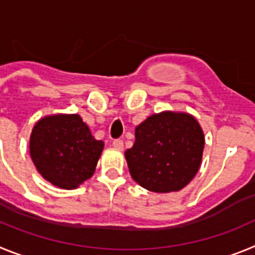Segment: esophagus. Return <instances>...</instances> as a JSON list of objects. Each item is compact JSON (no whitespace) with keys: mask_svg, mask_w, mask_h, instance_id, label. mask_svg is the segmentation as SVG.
Wrapping results in <instances>:
<instances>
[{"mask_svg":"<svg viewBox=\"0 0 255 255\" xmlns=\"http://www.w3.org/2000/svg\"><path fill=\"white\" fill-rule=\"evenodd\" d=\"M112 145H114V147L116 148V149H119V150L124 149V141L121 140V139H116V140H114Z\"/></svg>","mask_w":255,"mask_h":255,"instance_id":"1","label":"esophagus"}]
</instances>
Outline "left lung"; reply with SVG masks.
Returning <instances> with one entry per match:
<instances>
[{
	"label": "left lung",
	"instance_id": "left-lung-1",
	"mask_svg": "<svg viewBox=\"0 0 255 255\" xmlns=\"http://www.w3.org/2000/svg\"><path fill=\"white\" fill-rule=\"evenodd\" d=\"M203 149V129L193 115L162 111L135 128V143L125 158L135 182L154 193H171L194 179Z\"/></svg>",
	"mask_w": 255,
	"mask_h": 255
}]
</instances>
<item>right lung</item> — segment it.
I'll use <instances>...</instances> for the list:
<instances>
[{"label":"right lung","instance_id":"right-lung-1","mask_svg":"<svg viewBox=\"0 0 255 255\" xmlns=\"http://www.w3.org/2000/svg\"><path fill=\"white\" fill-rule=\"evenodd\" d=\"M105 143L97 140L78 114H56L35 123L29 140L31 161L44 180L76 189L93 176Z\"/></svg>","mask_w":255,"mask_h":255}]
</instances>
